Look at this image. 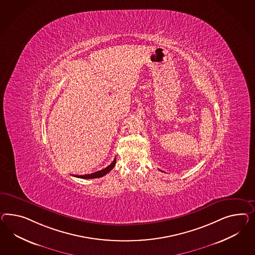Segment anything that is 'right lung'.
I'll use <instances>...</instances> for the list:
<instances>
[{"label":"right lung","instance_id":"1","mask_svg":"<svg viewBox=\"0 0 255 255\" xmlns=\"http://www.w3.org/2000/svg\"><path fill=\"white\" fill-rule=\"evenodd\" d=\"M116 164V158L112 161V163L110 165L106 167L103 170H100L97 172H94V173H91V174H85V175H77V177L79 178H83V179H94V178H99V177H102L104 175H106L108 172H110L114 166Z\"/></svg>","mask_w":255,"mask_h":255}]
</instances>
